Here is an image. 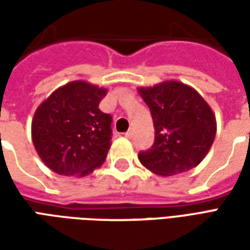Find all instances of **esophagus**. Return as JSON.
Returning a JSON list of instances; mask_svg holds the SVG:
<instances>
[{
  "instance_id": "1",
  "label": "esophagus",
  "mask_w": 250,
  "mask_h": 250,
  "mask_svg": "<svg viewBox=\"0 0 250 250\" xmlns=\"http://www.w3.org/2000/svg\"><path fill=\"white\" fill-rule=\"evenodd\" d=\"M125 138H131V136H132V131H127V132H125Z\"/></svg>"
}]
</instances>
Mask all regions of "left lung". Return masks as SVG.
<instances>
[{"mask_svg": "<svg viewBox=\"0 0 250 250\" xmlns=\"http://www.w3.org/2000/svg\"><path fill=\"white\" fill-rule=\"evenodd\" d=\"M151 111L155 141L139 152V161L152 173L168 177L191 170L204 161L217 132L214 112L194 88L175 80L139 87Z\"/></svg>", "mask_w": 250, "mask_h": 250, "instance_id": "1", "label": "left lung"}]
</instances>
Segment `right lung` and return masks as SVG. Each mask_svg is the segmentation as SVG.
I'll return each mask as SVG.
<instances>
[{
	"mask_svg": "<svg viewBox=\"0 0 250 250\" xmlns=\"http://www.w3.org/2000/svg\"><path fill=\"white\" fill-rule=\"evenodd\" d=\"M105 95V88L76 80L37 107L32 141L46 167L65 177H85L103 165L112 132L111 115L99 109Z\"/></svg>",
	"mask_w": 250,
	"mask_h": 250,
	"instance_id": "obj_1",
	"label": "right lung"
}]
</instances>
